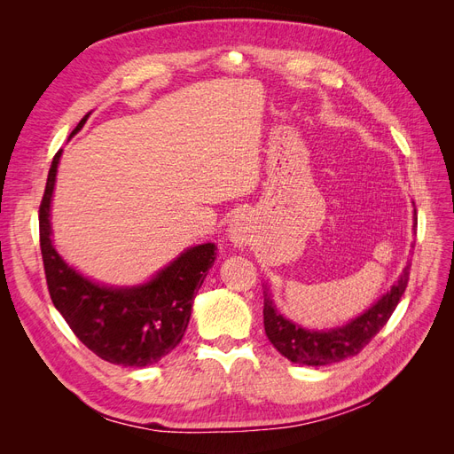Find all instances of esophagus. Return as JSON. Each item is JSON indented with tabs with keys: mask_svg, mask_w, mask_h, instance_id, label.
<instances>
[{
	"mask_svg": "<svg viewBox=\"0 0 454 454\" xmlns=\"http://www.w3.org/2000/svg\"><path fill=\"white\" fill-rule=\"evenodd\" d=\"M227 237L237 248H246L254 239V229L248 222V217L237 215L235 219H231V223L227 227Z\"/></svg>",
	"mask_w": 454,
	"mask_h": 454,
	"instance_id": "1",
	"label": "esophagus"
}]
</instances>
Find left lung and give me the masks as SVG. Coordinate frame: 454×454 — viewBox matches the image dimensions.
Segmentation results:
<instances>
[{"mask_svg": "<svg viewBox=\"0 0 454 454\" xmlns=\"http://www.w3.org/2000/svg\"><path fill=\"white\" fill-rule=\"evenodd\" d=\"M417 227V210L413 214V231ZM411 263L405 265L400 278L394 282L390 290L377 299L373 305L356 316L345 325H337L332 329H307L287 320L272 303L269 284H265V307H263V324L265 333L272 347L277 348L284 358L299 365H327L350 356L358 354L367 342L373 339L382 325L388 322L392 312L405 292L409 282Z\"/></svg>", "mask_w": 454, "mask_h": 454, "instance_id": "1", "label": "left lung"}]
</instances>
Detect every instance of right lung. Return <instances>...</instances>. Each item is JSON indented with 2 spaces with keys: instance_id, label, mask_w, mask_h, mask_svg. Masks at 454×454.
Here are the masks:
<instances>
[{
  "instance_id": "add662e5",
  "label": "right lung",
  "mask_w": 454,
  "mask_h": 454,
  "mask_svg": "<svg viewBox=\"0 0 454 454\" xmlns=\"http://www.w3.org/2000/svg\"><path fill=\"white\" fill-rule=\"evenodd\" d=\"M87 117L70 138L83 129ZM60 157L62 149L52 159L39 206L41 255L52 305L77 339L102 360L122 367L157 364L180 345L217 246H191L144 284L106 286L87 278L67 265L52 244L51 202Z\"/></svg>"
}]
</instances>
